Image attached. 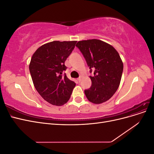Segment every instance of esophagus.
Here are the masks:
<instances>
[{"mask_svg":"<svg viewBox=\"0 0 154 154\" xmlns=\"http://www.w3.org/2000/svg\"><path fill=\"white\" fill-rule=\"evenodd\" d=\"M81 80H82V78L81 77H80V78H78V79H77V80L79 82H80V81H81Z\"/></svg>","mask_w":154,"mask_h":154,"instance_id":"34e87169","label":"esophagus"}]
</instances>
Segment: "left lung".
I'll list each match as a JSON object with an SVG mask.
<instances>
[{"label":"left lung","mask_w":154,"mask_h":154,"mask_svg":"<svg viewBox=\"0 0 154 154\" xmlns=\"http://www.w3.org/2000/svg\"><path fill=\"white\" fill-rule=\"evenodd\" d=\"M76 46L85 58L88 66L94 70L90 88L85 90L88 100L100 104L109 100L118 90L123 63L115 48L105 42L90 39L78 42Z\"/></svg>","instance_id":"left-lung-1"}]
</instances>
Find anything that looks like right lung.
Instances as JSON below:
<instances>
[{
    "mask_svg": "<svg viewBox=\"0 0 154 154\" xmlns=\"http://www.w3.org/2000/svg\"><path fill=\"white\" fill-rule=\"evenodd\" d=\"M77 41H53L40 46L32 54L29 71L36 90L48 103L56 106L66 104L76 85L63 71L65 62Z\"/></svg>",
    "mask_w": 154,
    "mask_h": 154,
    "instance_id": "add662e5",
    "label": "right lung"
}]
</instances>
